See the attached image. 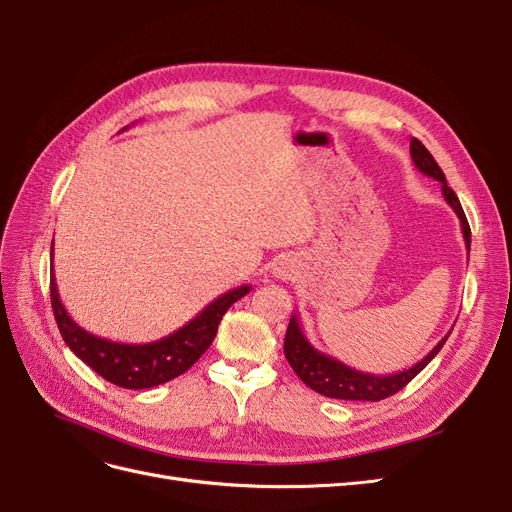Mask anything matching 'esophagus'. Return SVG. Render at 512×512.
<instances>
[{
	"mask_svg": "<svg viewBox=\"0 0 512 512\" xmlns=\"http://www.w3.org/2000/svg\"><path fill=\"white\" fill-rule=\"evenodd\" d=\"M277 271H280V275H288V273H290V269H288L286 265H282V267H280V269H277Z\"/></svg>",
	"mask_w": 512,
	"mask_h": 512,
	"instance_id": "1",
	"label": "esophagus"
}]
</instances>
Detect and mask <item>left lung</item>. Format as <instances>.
Returning a JSON list of instances; mask_svg holds the SVG:
<instances>
[{
	"mask_svg": "<svg viewBox=\"0 0 512 512\" xmlns=\"http://www.w3.org/2000/svg\"><path fill=\"white\" fill-rule=\"evenodd\" d=\"M410 156H412L414 166L421 170L423 175L433 177L442 183L444 200L457 213V218L461 222V230H463V239H466V247L470 252V237H472L470 224L466 220V213H463V209H461L457 194L448 188L442 168L438 166L436 160H433L427 147L418 141V138H412L410 141ZM448 335H451V331L446 333V337L440 339L438 346L433 348L423 361H418L410 369L397 371V374H391V376H374V374H363V371L352 369V367L344 365L342 361L333 359V356L316 350L303 335V329H301L297 316H292L288 322L286 339H284V354H286L290 367L294 369V374H297L309 386V389L324 395V397L348 399V401H380V399L395 395L397 391L404 389V386L414 376L421 374V371L431 363L433 356L442 350Z\"/></svg>",
	"mask_w": 512,
	"mask_h": 512,
	"instance_id": "1",
	"label": "left lung"
}]
</instances>
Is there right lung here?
Instances as JSON below:
<instances>
[{"label": "right lung", "instance_id": "1", "mask_svg": "<svg viewBox=\"0 0 512 512\" xmlns=\"http://www.w3.org/2000/svg\"><path fill=\"white\" fill-rule=\"evenodd\" d=\"M250 290L252 286H239L220 294L196 318L158 342L119 344L85 331L70 318L64 303L59 301L51 243V305L59 333L83 363L121 389H151L188 371L211 346L226 309Z\"/></svg>", "mask_w": 512, "mask_h": 512}]
</instances>
